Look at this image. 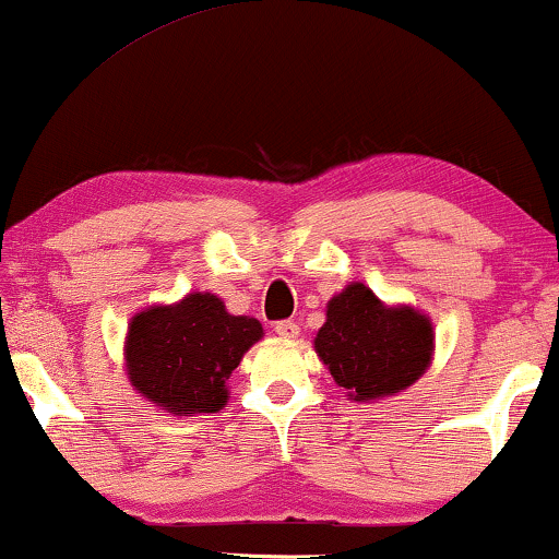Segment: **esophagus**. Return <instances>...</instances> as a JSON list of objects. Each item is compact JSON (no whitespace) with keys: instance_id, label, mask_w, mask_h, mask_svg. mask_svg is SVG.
Returning a JSON list of instances; mask_svg holds the SVG:
<instances>
[{"instance_id":"esophagus-1","label":"esophagus","mask_w":559,"mask_h":559,"mask_svg":"<svg viewBox=\"0 0 559 559\" xmlns=\"http://www.w3.org/2000/svg\"><path fill=\"white\" fill-rule=\"evenodd\" d=\"M274 333L285 341H295L297 335H300V325L293 323V320H282V323L274 325Z\"/></svg>"}]
</instances>
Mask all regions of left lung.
<instances>
[{
    "mask_svg": "<svg viewBox=\"0 0 559 559\" xmlns=\"http://www.w3.org/2000/svg\"><path fill=\"white\" fill-rule=\"evenodd\" d=\"M316 354L354 402H377L409 389L430 369L435 328L412 305H386L364 282L328 300Z\"/></svg>",
    "mask_w": 559,
    "mask_h": 559,
    "instance_id": "obj_1",
    "label": "left lung"
}]
</instances>
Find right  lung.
<instances>
[{"label": "right lung", "instance_id": "add662e5", "mask_svg": "<svg viewBox=\"0 0 559 559\" xmlns=\"http://www.w3.org/2000/svg\"><path fill=\"white\" fill-rule=\"evenodd\" d=\"M262 335L257 318L231 316L213 293L150 305L129 320L127 379L144 402L173 417L213 415L226 407V381Z\"/></svg>", "mask_w": 559, "mask_h": 559}]
</instances>
